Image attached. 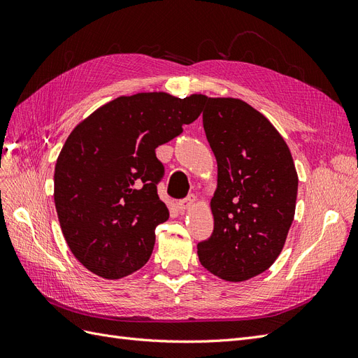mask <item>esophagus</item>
I'll return each mask as SVG.
<instances>
[{"label": "esophagus", "mask_w": 358, "mask_h": 358, "mask_svg": "<svg viewBox=\"0 0 358 358\" xmlns=\"http://www.w3.org/2000/svg\"><path fill=\"white\" fill-rule=\"evenodd\" d=\"M194 201H196V197L194 196H188L187 199H183V200H179L178 203H176V208H178V210L180 212V213H183L185 212L191 204H194Z\"/></svg>", "instance_id": "34e87169"}]
</instances>
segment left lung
<instances>
[{
  "label": "left lung",
  "mask_w": 358,
  "mask_h": 358,
  "mask_svg": "<svg viewBox=\"0 0 358 358\" xmlns=\"http://www.w3.org/2000/svg\"><path fill=\"white\" fill-rule=\"evenodd\" d=\"M203 106L218 187L210 200L213 231L197 254L215 276L242 282L266 272L282 251L299 178L285 140L252 106L206 95Z\"/></svg>",
  "instance_id": "8db88e82"
}]
</instances>
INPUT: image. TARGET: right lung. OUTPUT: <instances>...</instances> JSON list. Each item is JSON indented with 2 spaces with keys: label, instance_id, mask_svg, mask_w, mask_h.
Wrapping results in <instances>:
<instances>
[{
  "label": "right lung",
  "instance_id": "1",
  "mask_svg": "<svg viewBox=\"0 0 358 358\" xmlns=\"http://www.w3.org/2000/svg\"><path fill=\"white\" fill-rule=\"evenodd\" d=\"M203 95L140 92L101 106L76 127L55 166L61 230L73 255L106 279L142 268L155 227L169 220L157 185L164 166L155 149L201 113Z\"/></svg>",
  "mask_w": 358,
  "mask_h": 358
}]
</instances>
